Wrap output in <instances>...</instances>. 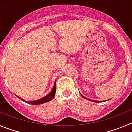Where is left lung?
<instances>
[{"instance_id": "left-lung-1", "label": "left lung", "mask_w": 132, "mask_h": 132, "mask_svg": "<svg viewBox=\"0 0 132 132\" xmlns=\"http://www.w3.org/2000/svg\"><path fill=\"white\" fill-rule=\"evenodd\" d=\"M81 96H82V97L84 98H85V99H87V98H86V97H85V96H82V94H81ZM88 100H89V101H93V102H104V101H93V100H90V99H88Z\"/></svg>"}]
</instances>
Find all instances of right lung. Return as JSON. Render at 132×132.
I'll list each match as a JSON object with an SVG mask.
<instances>
[{
	"instance_id": "1",
	"label": "right lung",
	"mask_w": 132,
	"mask_h": 132,
	"mask_svg": "<svg viewBox=\"0 0 132 132\" xmlns=\"http://www.w3.org/2000/svg\"><path fill=\"white\" fill-rule=\"evenodd\" d=\"M55 91H56V80L55 81L54 86H53V88H52V91L50 92L48 94H47L46 96H44V97L40 99H38V100H36V101H26L25 100H24L22 98L19 97V96H17V97L18 98H20L22 101L27 102L28 104H34V105H38V104H44L45 102H47L49 101H52V99L55 96Z\"/></svg>"
}]
</instances>
